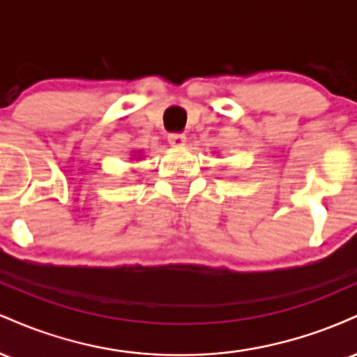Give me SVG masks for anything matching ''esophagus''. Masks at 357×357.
<instances>
[{"label": "esophagus", "instance_id": "1", "mask_svg": "<svg viewBox=\"0 0 357 357\" xmlns=\"http://www.w3.org/2000/svg\"><path fill=\"white\" fill-rule=\"evenodd\" d=\"M167 141H169L171 146L181 147V146H184V142H186V136L181 132H171L169 136H167Z\"/></svg>", "mask_w": 357, "mask_h": 357}]
</instances>
